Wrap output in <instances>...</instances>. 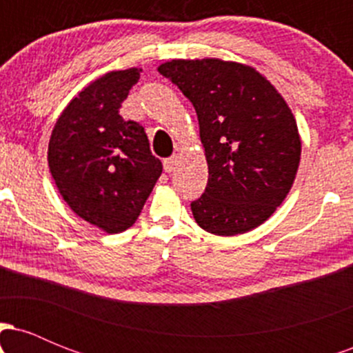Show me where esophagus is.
<instances>
[{"label": "esophagus", "instance_id": "obj_1", "mask_svg": "<svg viewBox=\"0 0 353 353\" xmlns=\"http://www.w3.org/2000/svg\"><path fill=\"white\" fill-rule=\"evenodd\" d=\"M177 163H179V157H177V156H172V157H168V159H164L163 161L164 171L165 172H172L174 169H176Z\"/></svg>", "mask_w": 353, "mask_h": 353}]
</instances>
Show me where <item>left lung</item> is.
I'll return each mask as SVG.
<instances>
[{"label":"left lung","instance_id":"left-lung-1","mask_svg":"<svg viewBox=\"0 0 353 353\" xmlns=\"http://www.w3.org/2000/svg\"><path fill=\"white\" fill-rule=\"evenodd\" d=\"M184 92L199 119L208 161L205 192L190 204L214 236L249 232L292 188L302 143L289 104L249 64L219 58L171 59L157 68Z\"/></svg>","mask_w":353,"mask_h":353}]
</instances>
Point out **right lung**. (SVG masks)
<instances>
[{
    "mask_svg": "<svg viewBox=\"0 0 353 353\" xmlns=\"http://www.w3.org/2000/svg\"><path fill=\"white\" fill-rule=\"evenodd\" d=\"M141 71H109L91 81L63 109L48 145L61 197L76 216L108 234L134 224L163 172L143 125L119 116Z\"/></svg>",
    "mask_w": 353,
    "mask_h": 353,
    "instance_id": "obj_1",
    "label": "right lung"
}]
</instances>
